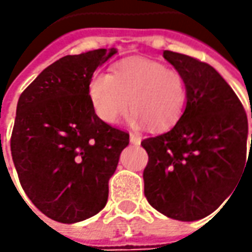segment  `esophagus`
<instances>
[{
    "label": "esophagus",
    "instance_id": "34e87169",
    "mask_svg": "<svg viewBox=\"0 0 252 252\" xmlns=\"http://www.w3.org/2000/svg\"><path fill=\"white\" fill-rule=\"evenodd\" d=\"M141 139L137 136V134H134V133H130V143L133 144H140Z\"/></svg>",
    "mask_w": 252,
    "mask_h": 252
}]
</instances>
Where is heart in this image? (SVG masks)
I'll list each match as a JSON object with an SVG mask.
<instances>
[{
  "mask_svg": "<svg viewBox=\"0 0 252 252\" xmlns=\"http://www.w3.org/2000/svg\"><path fill=\"white\" fill-rule=\"evenodd\" d=\"M88 94L103 122L116 123L130 106L131 123L151 129L172 125L187 102V85L177 70L140 57L116 64L111 75L95 74Z\"/></svg>",
  "mask_w": 252,
  "mask_h": 252,
  "instance_id": "b5f03b06",
  "label": "heart"
}]
</instances>
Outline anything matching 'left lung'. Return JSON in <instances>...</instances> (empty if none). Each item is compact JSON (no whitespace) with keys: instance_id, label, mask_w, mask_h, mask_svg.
<instances>
[{"instance_id":"1","label":"left lung","mask_w":252,"mask_h":252,"mask_svg":"<svg viewBox=\"0 0 252 252\" xmlns=\"http://www.w3.org/2000/svg\"><path fill=\"white\" fill-rule=\"evenodd\" d=\"M162 56L185 81L187 106L174 127L141 141L149 154L144 195L162 215L193 221L236 192L251 160L252 134L247 158V113L212 65L169 50Z\"/></svg>"}]
</instances>
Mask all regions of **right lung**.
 <instances>
[{"mask_svg": "<svg viewBox=\"0 0 252 252\" xmlns=\"http://www.w3.org/2000/svg\"><path fill=\"white\" fill-rule=\"evenodd\" d=\"M116 53L65 56L39 74L18 101L11 154L25 193L47 218L77 223L101 212L129 133L101 121L88 87Z\"/></svg>", "mask_w": 252, "mask_h": 252, "instance_id": "1", "label": "right lung"}]
</instances>
